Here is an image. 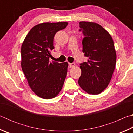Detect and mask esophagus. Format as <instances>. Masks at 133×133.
<instances>
[{
  "mask_svg": "<svg viewBox=\"0 0 133 133\" xmlns=\"http://www.w3.org/2000/svg\"><path fill=\"white\" fill-rule=\"evenodd\" d=\"M75 63H69V66L70 67H73L75 66Z\"/></svg>",
  "mask_w": 133,
  "mask_h": 133,
  "instance_id": "obj_1",
  "label": "esophagus"
}]
</instances>
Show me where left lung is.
I'll list each match as a JSON object with an SVG mask.
<instances>
[{
	"label": "left lung",
	"instance_id": "8db88e82",
	"mask_svg": "<svg viewBox=\"0 0 133 133\" xmlns=\"http://www.w3.org/2000/svg\"><path fill=\"white\" fill-rule=\"evenodd\" d=\"M83 52L89 58L80 64L82 74L78 83L89 94H98L108 86L116 63L114 42L109 33L100 24L89 22H80Z\"/></svg>",
	"mask_w": 133,
	"mask_h": 133
}]
</instances>
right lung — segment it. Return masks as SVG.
Masks as SVG:
<instances>
[{"instance_id":"1","label":"right lung","mask_w":133,"mask_h":133,"mask_svg":"<svg viewBox=\"0 0 133 133\" xmlns=\"http://www.w3.org/2000/svg\"><path fill=\"white\" fill-rule=\"evenodd\" d=\"M67 22L43 23L31 29L22 43L21 66L32 91L44 99L53 98L60 93L67 73L68 63L50 62L56 33Z\"/></svg>"}]
</instances>
